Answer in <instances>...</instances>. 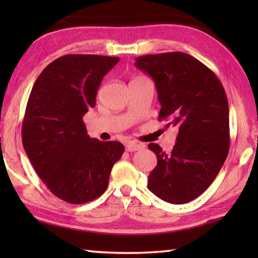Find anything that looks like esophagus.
<instances>
[{
	"instance_id": "1",
	"label": "esophagus",
	"mask_w": 258,
	"mask_h": 258,
	"mask_svg": "<svg viewBox=\"0 0 258 258\" xmlns=\"http://www.w3.org/2000/svg\"><path fill=\"white\" fill-rule=\"evenodd\" d=\"M125 148L126 150L132 152V151H138V150H141L145 148V146L143 145H140V143H137V142H127L125 145Z\"/></svg>"
}]
</instances>
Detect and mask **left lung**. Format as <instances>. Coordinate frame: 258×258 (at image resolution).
<instances>
[{
  "label": "left lung",
  "mask_w": 258,
  "mask_h": 258,
  "mask_svg": "<svg viewBox=\"0 0 258 258\" xmlns=\"http://www.w3.org/2000/svg\"><path fill=\"white\" fill-rule=\"evenodd\" d=\"M135 67L155 82L161 104L158 119L178 127L171 154L156 143L148 146L157 156L148 189L164 202L186 204L207 190L229 154L223 85L211 69L183 52L138 56Z\"/></svg>",
  "instance_id": "left-lung-1"
}]
</instances>
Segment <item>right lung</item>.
<instances>
[{"label": "right lung", "mask_w": 258, "mask_h": 258, "mask_svg": "<svg viewBox=\"0 0 258 258\" xmlns=\"http://www.w3.org/2000/svg\"><path fill=\"white\" fill-rule=\"evenodd\" d=\"M118 56L67 54L52 61L35 82L23 121V145L33 167L56 197L85 204L106 191L118 141L89 137L83 116L95 107L106 74Z\"/></svg>", "instance_id": "1"}]
</instances>
